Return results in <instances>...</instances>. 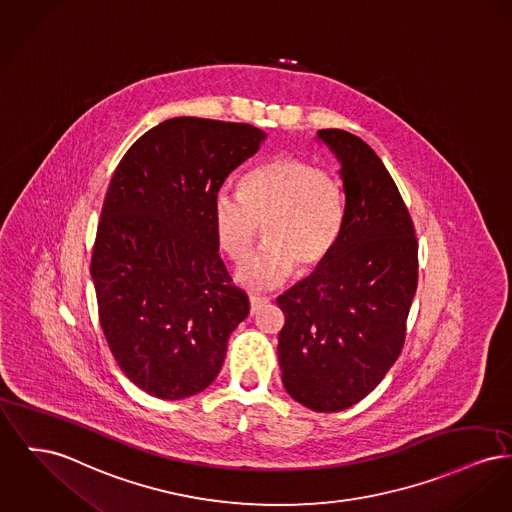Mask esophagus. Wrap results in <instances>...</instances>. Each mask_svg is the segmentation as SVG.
Listing matches in <instances>:
<instances>
[{
  "label": "esophagus",
  "mask_w": 512,
  "mask_h": 512,
  "mask_svg": "<svg viewBox=\"0 0 512 512\" xmlns=\"http://www.w3.org/2000/svg\"><path fill=\"white\" fill-rule=\"evenodd\" d=\"M269 301V298H263V296H249V305H251V313L259 311L265 303Z\"/></svg>",
  "instance_id": "obj_1"
}]
</instances>
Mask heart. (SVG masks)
<instances>
[{"instance_id": "1", "label": "heart", "mask_w": 512, "mask_h": 512, "mask_svg": "<svg viewBox=\"0 0 512 512\" xmlns=\"http://www.w3.org/2000/svg\"><path fill=\"white\" fill-rule=\"evenodd\" d=\"M212 220L222 249L243 261L265 230L267 243L241 265L236 278L251 288H274L294 269L327 261L342 232L344 197L338 180L315 164L282 156L243 180V193L220 189Z\"/></svg>"}]
</instances>
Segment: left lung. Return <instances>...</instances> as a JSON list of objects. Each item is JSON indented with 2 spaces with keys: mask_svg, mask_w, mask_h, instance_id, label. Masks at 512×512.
<instances>
[{
  "mask_svg": "<svg viewBox=\"0 0 512 512\" xmlns=\"http://www.w3.org/2000/svg\"><path fill=\"white\" fill-rule=\"evenodd\" d=\"M317 141L340 164L344 222L331 255L278 296L282 385L313 412H340L398 360L418 288V241L396 183L375 151L342 129Z\"/></svg>",
  "mask_w": 512,
  "mask_h": 512,
  "instance_id": "1",
  "label": "left lung"
}]
</instances>
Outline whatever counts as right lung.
Instances as JSON below:
<instances>
[{"instance_id": "obj_1", "label": "right lung", "mask_w": 512, "mask_h": 512, "mask_svg": "<svg viewBox=\"0 0 512 512\" xmlns=\"http://www.w3.org/2000/svg\"><path fill=\"white\" fill-rule=\"evenodd\" d=\"M265 139L247 123L172 118L131 145L110 181L92 284L114 358L151 396L205 391L249 313L218 255L212 201Z\"/></svg>"}]
</instances>
